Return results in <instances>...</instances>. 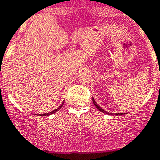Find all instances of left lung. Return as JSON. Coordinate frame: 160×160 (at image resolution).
I'll return each mask as SVG.
<instances>
[{
    "label": "left lung",
    "mask_w": 160,
    "mask_h": 160,
    "mask_svg": "<svg viewBox=\"0 0 160 160\" xmlns=\"http://www.w3.org/2000/svg\"><path fill=\"white\" fill-rule=\"evenodd\" d=\"M92 102H93L94 105L96 106V108H97L98 109L99 111H100V112H103V113L108 114V115H124V114H123V113H111V112H107V111H105V110H104V109H103V108H100V106H99L98 104H97V102L95 101V100H94L93 97H92Z\"/></svg>",
    "instance_id": "8db88e82"
}]
</instances>
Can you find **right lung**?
<instances>
[{"instance_id": "1", "label": "right lung", "mask_w": 160, "mask_h": 160, "mask_svg": "<svg viewBox=\"0 0 160 160\" xmlns=\"http://www.w3.org/2000/svg\"><path fill=\"white\" fill-rule=\"evenodd\" d=\"M63 104H64V100H63V103H62V104H61V105L60 106V107L58 108L55 109V110H53L52 112H48V113H45V114H39V115H41V116H45V115H46V116H48V115H52V114L55 113V112H57V111H59V110H60V109L62 107H63Z\"/></svg>"}]
</instances>
